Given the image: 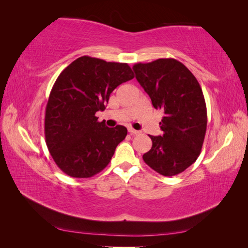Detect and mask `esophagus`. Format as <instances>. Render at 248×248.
<instances>
[{
	"label": "esophagus",
	"mask_w": 248,
	"mask_h": 248,
	"mask_svg": "<svg viewBox=\"0 0 248 248\" xmlns=\"http://www.w3.org/2000/svg\"><path fill=\"white\" fill-rule=\"evenodd\" d=\"M128 133H129L131 136H134V135H138L139 131L134 129V128H129V129H128Z\"/></svg>",
	"instance_id": "1"
}]
</instances>
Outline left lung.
<instances>
[{
    "instance_id": "8db88e82",
    "label": "left lung",
    "mask_w": 248,
    "mask_h": 248,
    "mask_svg": "<svg viewBox=\"0 0 248 248\" xmlns=\"http://www.w3.org/2000/svg\"><path fill=\"white\" fill-rule=\"evenodd\" d=\"M133 69L154 108L164 113L159 123L162 136H150L153 145L143 160L163 176L177 175L196 161L205 139L207 108L202 88L174 58L139 62Z\"/></svg>"
}]
</instances>
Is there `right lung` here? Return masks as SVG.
<instances>
[{"label":"right lung","instance_id":"1","mask_svg":"<svg viewBox=\"0 0 248 248\" xmlns=\"http://www.w3.org/2000/svg\"><path fill=\"white\" fill-rule=\"evenodd\" d=\"M134 78L127 63L90 56L74 60L59 74L46 104L45 136L63 173L88 178L108 166L127 129L122 125L109 128L95 113L105 109L115 88Z\"/></svg>","mask_w":248,"mask_h":248}]
</instances>
